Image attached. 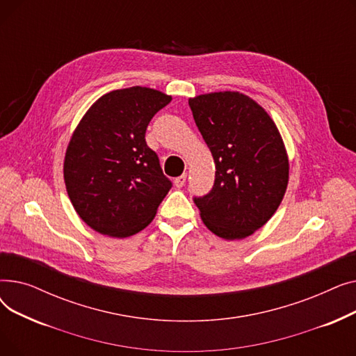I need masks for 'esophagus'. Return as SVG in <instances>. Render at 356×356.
<instances>
[{
    "label": "esophagus",
    "mask_w": 356,
    "mask_h": 356,
    "mask_svg": "<svg viewBox=\"0 0 356 356\" xmlns=\"http://www.w3.org/2000/svg\"><path fill=\"white\" fill-rule=\"evenodd\" d=\"M186 179H188V175H181V176H179V177H176L175 179V186L176 188H183V186L186 184Z\"/></svg>",
    "instance_id": "1"
}]
</instances>
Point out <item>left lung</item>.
<instances>
[{"label": "left lung", "instance_id": "left-lung-1", "mask_svg": "<svg viewBox=\"0 0 356 356\" xmlns=\"http://www.w3.org/2000/svg\"><path fill=\"white\" fill-rule=\"evenodd\" d=\"M200 134L215 161L212 191L193 197L204 225L223 239H242L264 227L282 203L289 157L274 121L239 92L189 99Z\"/></svg>", "mask_w": 356, "mask_h": 356}]
</instances>
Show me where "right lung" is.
<instances>
[{
  "label": "right lung",
  "instance_id": "right-lung-1",
  "mask_svg": "<svg viewBox=\"0 0 356 356\" xmlns=\"http://www.w3.org/2000/svg\"><path fill=\"white\" fill-rule=\"evenodd\" d=\"M172 101L165 93L133 86L105 93L69 141L63 176L74 211L92 229L127 238L144 229L172 189L145 129Z\"/></svg>",
  "mask_w": 356,
  "mask_h": 356
}]
</instances>
